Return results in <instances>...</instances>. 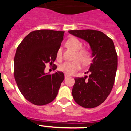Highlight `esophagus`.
Returning a JSON list of instances; mask_svg holds the SVG:
<instances>
[{
    "label": "esophagus",
    "instance_id": "34e87169",
    "mask_svg": "<svg viewBox=\"0 0 131 131\" xmlns=\"http://www.w3.org/2000/svg\"><path fill=\"white\" fill-rule=\"evenodd\" d=\"M68 77H69V76L66 74V75H65V79H67V78H68Z\"/></svg>",
    "mask_w": 131,
    "mask_h": 131
}]
</instances>
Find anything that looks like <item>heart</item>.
<instances>
[{
  "label": "heart",
  "instance_id": "heart-1",
  "mask_svg": "<svg viewBox=\"0 0 131 131\" xmlns=\"http://www.w3.org/2000/svg\"><path fill=\"white\" fill-rule=\"evenodd\" d=\"M67 47L76 51L74 56L75 61L63 63L59 66V70L67 75H72L81 68V61L84 65L88 64L91 60V52L87 48H82L83 44L75 37L69 38L66 42ZM57 60H62V52L61 48H58L56 52Z\"/></svg>",
  "mask_w": 131,
  "mask_h": 131
}]
</instances>
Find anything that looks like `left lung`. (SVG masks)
Listing matches in <instances>:
<instances>
[{
  "label": "left lung",
  "instance_id": "obj_1",
  "mask_svg": "<svg viewBox=\"0 0 131 131\" xmlns=\"http://www.w3.org/2000/svg\"><path fill=\"white\" fill-rule=\"evenodd\" d=\"M69 33L84 39L92 50L93 60L89 77H75L72 95L77 104L94 108L106 100L115 82L117 68V54L113 40L96 30H73Z\"/></svg>",
  "mask_w": 131,
  "mask_h": 131
}]
</instances>
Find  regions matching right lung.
<instances>
[{
  "label": "right lung",
  "mask_w": 131,
  "mask_h": 131,
  "mask_svg": "<svg viewBox=\"0 0 131 131\" xmlns=\"http://www.w3.org/2000/svg\"><path fill=\"white\" fill-rule=\"evenodd\" d=\"M64 31L41 29L29 33L16 50L14 60L16 82L24 98L37 106L49 104L55 99L64 80V74L45 73L47 63L54 65L56 52L63 39Z\"/></svg>",
  "instance_id": "obj_1"
}]
</instances>
